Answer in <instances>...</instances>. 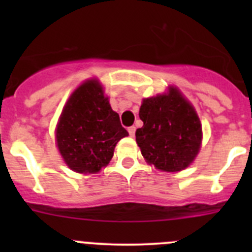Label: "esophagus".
Here are the masks:
<instances>
[{
    "mask_svg": "<svg viewBox=\"0 0 252 252\" xmlns=\"http://www.w3.org/2000/svg\"><path fill=\"white\" fill-rule=\"evenodd\" d=\"M128 131H129V135L130 136H134L135 135V126H129L128 128Z\"/></svg>",
    "mask_w": 252,
    "mask_h": 252,
    "instance_id": "obj_1",
    "label": "esophagus"
}]
</instances>
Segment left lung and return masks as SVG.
<instances>
[{
	"mask_svg": "<svg viewBox=\"0 0 252 252\" xmlns=\"http://www.w3.org/2000/svg\"><path fill=\"white\" fill-rule=\"evenodd\" d=\"M139 117L144 126L136 129V142L149 163L166 172L182 171L191 163L201 144V123L177 89L145 98Z\"/></svg>",
	"mask_w": 252,
	"mask_h": 252,
	"instance_id": "1",
	"label": "left lung"
}]
</instances>
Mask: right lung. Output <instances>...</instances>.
Returning a JSON list of instances; mask_svg holds the SVG:
<instances>
[{
	"label": "right lung",
	"mask_w": 252,
	"mask_h": 252,
	"mask_svg": "<svg viewBox=\"0 0 252 252\" xmlns=\"http://www.w3.org/2000/svg\"><path fill=\"white\" fill-rule=\"evenodd\" d=\"M126 135L97 80L86 81L73 93L56 131L61 155L78 173L100 171L113 157L117 142Z\"/></svg>",
	"instance_id": "obj_1"
}]
</instances>
